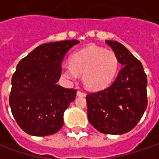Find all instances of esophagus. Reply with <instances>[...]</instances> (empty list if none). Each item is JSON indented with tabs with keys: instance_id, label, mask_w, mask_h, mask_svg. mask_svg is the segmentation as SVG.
Instances as JSON below:
<instances>
[{
	"instance_id": "esophagus-1",
	"label": "esophagus",
	"mask_w": 159,
	"mask_h": 159,
	"mask_svg": "<svg viewBox=\"0 0 159 159\" xmlns=\"http://www.w3.org/2000/svg\"><path fill=\"white\" fill-rule=\"evenodd\" d=\"M77 95L78 96H86V93H84V92H82V91H78L77 92Z\"/></svg>"
}]
</instances>
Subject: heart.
I'll return each instance as SVG.
<instances>
[{
  "mask_svg": "<svg viewBox=\"0 0 159 159\" xmlns=\"http://www.w3.org/2000/svg\"><path fill=\"white\" fill-rule=\"evenodd\" d=\"M119 64V58L114 51L91 45L70 57V64L62 68V75L69 80H75L78 75H82L87 89L100 90L112 81Z\"/></svg>",
  "mask_w": 159,
  "mask_h": 159,
  "instance_id": "b5f03b06",
  "label": "heart"
}]
</instances>
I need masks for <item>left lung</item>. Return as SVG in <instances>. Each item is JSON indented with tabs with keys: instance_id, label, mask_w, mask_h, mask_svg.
I'll use <instances>...</instances> for the list:
<instances>
[{
	"instance_id": "1",
	"label": "left lung",
	"mask_w": 159,
	"mask_h": 159,
	"mask_svg": "<svg viewBox=\"0 0 159 159\" xmlns=\"http://www.w3.org/2000/svg\"><path fill=\"white\" fill-rule=\"evenodd\" d=\"M105 42L122 68L110 87L87 95L88 118L102 134H122L137 125L147 108V75L142 63L125 46L114 40Z\"/></svg>"
}]
</instances>
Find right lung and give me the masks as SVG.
Returning <instances> with one entry per match:
<instances>
[{
	"mask_svg": "<svg viewBox=\"0 0 159 159\" xmlns=\"http://www.w3.org/2000/svg\"><path fill=\"white\" fill-rule=\"evenodd\" d=\"M76 40L45 43L20 60L11 79L9 106L17 125L28 134L46 136L64 125V112L77 90L57 84L62 62Z\"/></svg>",
	"mask_w": 159,
	"mask_h": 159,
	"instance_id": "obj_1",
	"label": "right lung"
}]
</instances>
